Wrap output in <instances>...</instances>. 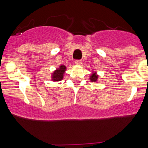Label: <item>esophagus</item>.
Here are the masks:
<instances>
[{"label":"esophagus","mask_w":148,"mask_h":148,"mask_svg":"<svg viewBox=\"0 0 148 148\" xmlns=\"http://www.w3.org/2000/svg\"><path fill=\"white\" fill-rule=\"evenodd\" d=\"M82 60H75V64H77V65L82 64Z\"/></svg>","instance_id":"esophagus-1"}]
</instances>
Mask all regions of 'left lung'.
<instances>
[{
	"mask_svg": "<svg viewBox=\"0 0 148 148\" xmlns=\"http://www.w3.org/2000/svg\"><path fill=\"white\" fill-rule=\"evenodd\" d=\"M98 78H99V75L96 74V73H92L91 76H90V81L93 82H96L98 80Z\"/></svg>",
	"mask_w": 148,
	"mask_h": 148,
	"instance_id": "1",
	"label": "left lung"
}]
</instances>
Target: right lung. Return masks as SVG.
Segmentation results:
<instances>
[{
  "label": "right lung",
  "mask_w": 148,
  "mask_h": 148,
  "mask_svg": "<svg viewBox=\"0 0 148 148\" xmlns=\"http://www.w3.org/2000/svg\"><path fill=\"white\" fill-rule=\"evenodd\" d=\"M65 71H66V66L64 65H61L59 68L55 70L52 74V80L54 82H59L62 80Z\"/></svg>",
  "instance_id": "add662e5"
}]
</instances>
